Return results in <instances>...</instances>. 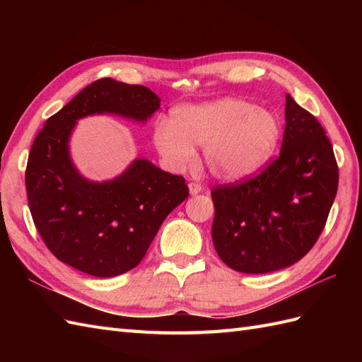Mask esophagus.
I'll list each match as a JSON object with an SVG mask.
<instances>
[{
	"label": "esophagus",
	"instance_id": "obj_1",
	"mask_svg": "<svg viewBox=\"0 0 362 362\" xmlns=\"http://www.w3.org/2000/svg\"><path fill=\"white\" fill-rule=\"evenodd\" d=\"M188 188H189V194H193V196L199 194L204 189L201 183H196V182H191L189 185H188Z\"/></svg>",
	"mask_w": 362,
	"mask_h": 362
}]
</instances>
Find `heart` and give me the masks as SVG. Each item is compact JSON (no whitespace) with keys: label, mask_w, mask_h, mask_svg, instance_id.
Instances as JSON below:
<instances>
[{"label":"heart","mask_w":362,"mask_h":362,"mask_svg":"<svg viewBox=\"0 0 362 362\" xmlns=\"http://www.w3.org/2000/svg\"><path fill=\"white\" fill-rule=\"evenodd\" d=\"M280 126L271 112L238 98L177 107L171 121L153 129V144L171 169H183L204 146L209 171L224 180H240L263 166L279 141Z\"/></svg>","instance_id":"b5f03b06"}]
</instances>
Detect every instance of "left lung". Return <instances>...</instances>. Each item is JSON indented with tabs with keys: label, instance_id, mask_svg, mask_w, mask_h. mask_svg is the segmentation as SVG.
Instances as JSON below:
<instances>
[{
	"label": "left lung",
	"instance_id": "8db88e82",
	"mask_svg": "<svg viewBox=\"0 0 362 362\" xmlns=\"http://www.w3.org/2000/svg\"><path fill=\"white\" fill-rule=\"evenodd\" d=\"M279 158L258 175L213 188L211 238L224 263L244 274L292 266L316 244L339 171L324 127L291 95Z\"/></svg>",
	"mask_w": 362,
	"mask_h": 362
}]
</instances>
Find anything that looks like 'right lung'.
I'll return each instance as SVG.
<instances>
[{"mask_svg":"<svg viewBox=\"0 0 362 362\" xmlns=\"http://www.w3.org/2000/svg\"><path fill=\"white\" fill-rule=\"evenodd\" d=\"M160 98L143 86L110 78L90 83L45 122L26 166L34 224L54 257L93 276H115L140 264L166 216L188 197L185 179L135 158L118 177L93 182L76 169L70 136L76 122L110 113L148 121Z\"/></svg>","mask_w":362,"mask_h":362,"instance_id":"1","label":"right lung"}]
</instances>
